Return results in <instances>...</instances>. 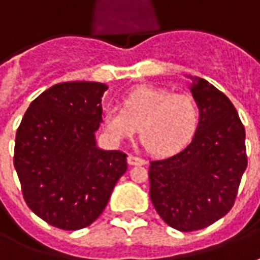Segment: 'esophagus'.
I'll list each match as a JSON object with an SVG mask.
<instances>
[{
	"label": "esophagus",
	"instance_id": "34e87169",
	"mask_svg": "<svg viewBox=\"0 0 260 260\" xmlns=\"http://www.w3.org/2000/svg\"><path fill=\"white\" fill-rule=\"evenodd\" d=\"M128 163H129L131 166H136V165H145L146 161L143 160L142 157H138V156L129 155L128 156Z\"/></svg>",
	"mask_w": 260,
	"mask_h": 260
}]
</instances>
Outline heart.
Returning a JSON list of instances; mask_svg holds the SVG:
<instances>
[{
  "instance_id": "1",
  "label": "heart",
  "mask_w": 260,
  "mask_h": 260,
  "mask_svg": "<svg viewBox=\"0 0 260 260\" xmlns=\"http://www.w3.org/2000/svg\"><path fill=\"white\" fill-rule=\"evenodd\" d=\"M103 124L105 134L115 142L134 136L139 128V136L150 153L169 156L193 139L200 124V108L188 94L139 86L125 97L122 108H105Z\"/></svg>"
}]
</instances>
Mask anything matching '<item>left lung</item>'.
I'll list each match as a JSON object with an SVG mask.
<instances>
[{
    "mask_svg": "<svg viewBox=\"0 0 260 260\" xmlns=\"http://www.w3.org/2000/svg\"><path fill=\"white\" fill-rule=\"evenodd\" d=\"M188 77L200 108L197 132L179 153L149 166L152 204L166 224L181 232L222 218L248 166L245 128L235 107L207 80Z\"/></svg>",
    "mask_w": 260,
    "mask_h": 260,
    "instance_id": "left-lung-1",
    "label": "left lung"
}]
</instances>
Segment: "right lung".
Returning a JSON list of instances; mask_svg holds the SVG:
<instances>
[{"label": "right lung", "mask_w": 260, "mask_h": 260, "mask_svg": "<svg viewBox=\"0 0 260 260\" xmlns=\"http://www.w3.org/2000/svg\"><path fill=\"white\" fill-rule=\"evenodd\" d=\"M95 81L54 84L36 97L16 131L14 166L28 207L48 224L76 231L104 211L126 155L97 146L101 99Z\"/></svg>", "instance_id": "obj_1"}]
</instances>
